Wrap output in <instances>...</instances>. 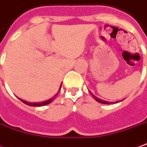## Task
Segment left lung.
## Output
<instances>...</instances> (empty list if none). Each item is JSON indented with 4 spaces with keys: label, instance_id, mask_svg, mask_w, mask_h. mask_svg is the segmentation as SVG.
<instances>
[{
    "label": "left lung",
    "instance_id": "obj_1",
    "mask_svg": "<svg viewBox=\"0 0 147 147\" xmlns=\"http://www.w3.org/2000/svg\"><path fill=\"white\" fill-rule=\"evenodd\" d=\"M91 95H92V97L95 98V99L96 100V101H97V102H100V103H103V104H111V103H113V102H107V101H104V100H102V99H100V98H98V97H96L95 95H93V94H92L91 92ZM121 101H122V100H121Z\"/></svg>",
    "mask_w": 147,
    "mask_h": 147
}]
</instances>
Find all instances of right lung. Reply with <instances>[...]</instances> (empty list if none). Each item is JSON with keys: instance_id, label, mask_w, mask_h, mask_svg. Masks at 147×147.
I'll use <instances>...</instances> for the list:
<instances>
[{"instance_id": "obj_1", "label": "right lung", "mask_w": 147, "mask_h": 147, "mask_svg": "<svg viewBox=\"0 0 147 147\" xmlns=\"http://www.w3.org/2000/svg\"><path fill=\"white\" fill-rule=\"evenodd\" d=\"M61 85H62V84H61ZM61 85H60V87H59V91L56 93V95H54L53 97H52L51 98H49V99H48V100H45V101H44V102H27V101H25V100H23V99H21V98H20V101H22V102H24V103H25V104H27V105L28 106H31V107H42V106H45V105H48V104H49L50 102H52L55 98H56V95H58V93L59 92V91H60V88H61Z\"/></svg>"}]
</instances>
